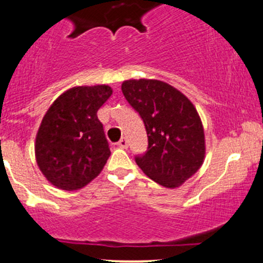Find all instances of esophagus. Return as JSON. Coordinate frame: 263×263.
Masks as SVG:
<instances>
[{
	"label": "esophagus",
	"mask_w": 263,
	"mask_h": 263,
	"mask_svg": "<svg viewBox=\"0 0 263 263\" xmlns=\"http://www.w3.org/2000/svg\"><path fill=\"white\" fill-rule=\"evenodd\" d=\"M117 145H118V147H121V148H126L127 146H128V142H127V140L124 139V137H122V139H121L120 141H118Z\"/></svg>",
	"instance_id": "obj_1"
}]
</instances>
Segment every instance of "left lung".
I'll list each match as a JSON object with an SVG mask.
<instances>
[{
    "mask_svg": "<svg viewBox=\"0 0 263 263\" xmlns=\"http://www.w3.org/2000/svg\"><path fill=\"white\" fill-rule=\"evenodd\" d=\"M122 93L145 123L148 146L135 161L150 179L178 187L194 175L205 155L204 129L192 102L176 88L155 79L122 83Z\"/></svg>",
    "mask_w": 263,
    "mask_h": 263,
    "instance_id": "obj_1",
    "label": "left lung"
}]
</instances>
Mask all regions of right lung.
<instances>
[{
  "label": "right lung",
  "instance_id": "right-lung-1",
  "mask_svg": "<svg viewBox=\"0 0 263 263\" xmlns=\"http://www.w3.org/2000/svg\"><path fill=\"white\" fill-rule=\"evenodd\" d=\"M112 96L108 85L74 87L51 104L36 135L35 155L54 186L78 190L99 175L110 151L98 109Z\"/></svg>",
  "mask_w": 263,
  "mask_h": 263
}]
</instances>
